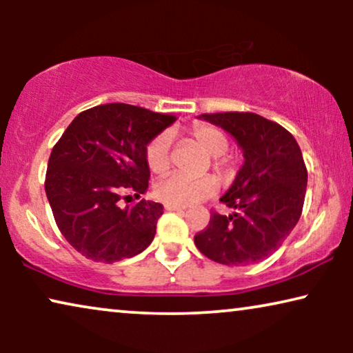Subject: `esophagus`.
<instances>
[{
  "instance_id": "esophagus-1",
  "label": "esophagus",
  "mask_w": 353,
  "mask_h": 353,
  "mask_svg": "<svg viewBox=\"0 0 353 353\" xmlns=\"http://www.w3.org/2000/svg\"><path fill=\"white\" fill-rule=\"evenodd\" d=\"M165 210H170V212H183V210H185V207H180V205H172V204H165Z\"/></svg>"
}]
</instances>
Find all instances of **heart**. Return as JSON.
Segmentation results:
<instances>
[{
	"mask_svg": "<svg viewBox=\"0 0 353 353\" xmlns=\"http://www.w3.org/2000/svg\"><path fill=\"white\" fill-rule=\"evenodd\" d=\"M188 134L197 146L212 156V168L219 173L228 170V159L225 152L228 149V139L220 128L210 123L196 122L188 130ZM148 168L156 175H163L168 172L172 163V137L168 132H162L148 144L146 148ZM219 190V181L212 175H202L197 178H186L181 175H170L163 178L156 185L157 199L172 205H190L207 197L214 196Z\"/></svg>",
	"mask_w": 353,
	"mask_h": 353,
	"instance_id": "obj_1",
	"label": "heart"
}]
</instances>
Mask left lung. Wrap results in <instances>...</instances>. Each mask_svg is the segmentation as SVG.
Returning a JSON list of instances; mask_svg holds the SVG:
<instances>
[{
  "mask_svg": "<svg viewBox=\"0 0 353 353\" xmlns=\"http://www.w3.org/2000/svg\"><path fill=\"white\" fill-rule=\"evenodd\" d=\"M234 137L244 165L221 197L233 215L212 210L194 236L205 257L223 265H252L281 248L302 215L307 167L296 138L281 125L254 112L202 114Z\"/></svg>",
  "mask_w": 353,
  "mask_h": 353,
  "instance_id": "1",
  "label": "left lung"
}]
</instances>
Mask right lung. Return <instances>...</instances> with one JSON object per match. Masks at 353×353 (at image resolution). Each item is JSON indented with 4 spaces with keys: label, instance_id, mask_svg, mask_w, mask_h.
Returning <instances> with one entry per match:
<instances>
[{
    "label": "right lung",
    "instance_id": "add662e5",
    "mask_svg": "<svg viewBox=\"0 0 353 353\" xmlns=\"http://www.w3.org/2000/svg\"><path fill=\"white\" fill-rule=\"evenodd\" d=\"M175 120L123 103L96 105L72 120L51 151L45 191L57 228L77 252L114 263L152 243L163 205L141 199L123 209L120 201L148 191L146 146Z\"/></svg>",
    "mask_w": 353,
    "mask_h": 353
}]
</instances>
